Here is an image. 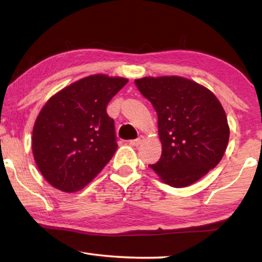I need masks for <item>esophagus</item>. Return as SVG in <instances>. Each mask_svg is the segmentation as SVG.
Returning <instances> with one entry per match:
<instances>
[{
  "label": "esophagus",
  "instance_id": "obj_1",
  "mask_svg": "<svg viewBox=\"0 0 262 262\" xmlns=\"http://www.w3.org/2000/svg\"><path fill=\"white\" fill-rule=\"evenodd\" d=\"M143 141H144V137H143V136H140V137H137L136 140L130 141L129 144H130L132 146H138V145H141Z\"/></svg>",
  "mask_w": 262,
  "mask_h": 262
}]
</instances>
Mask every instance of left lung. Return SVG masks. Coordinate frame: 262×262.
I'll return each instance as SVG.
<instances>
[{
  "label": "left lung",
  "instance_id": "left-lung-1",
  "mask_svg": "<svg viewBox=\"0 0 262 262\" xmlns=\"http://www.w3.org/2000/svg\"><path fill=\"white\" fill-rule=\"evenodd\" d=\"M158 115L162 154L148 166L166 185H192L220 163L229 143L225 111L213 93L180 76L135 80Z\"/></svg>",
  "mask_w": 262,
  "mask_h": 262
}]
</instances>
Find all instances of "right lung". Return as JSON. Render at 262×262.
<instances>
[{
	"mask_svg": "<svg viewBox=\"0 0 262 262\" xmlns=\"http://www.w3.org/2000/svg\"><path fill=\"white\" fill-rule=\"evenodd\" d=\"M128 82L96 74L48 100L32 130V153L39 171L55 188L79 191L101 171L117 147L107 105Z\"/></svg>",
	"mask_w": 262,
	"mask_h": 262,
	"instance_id": "1",
	"label": "right lung"
}]
</instances>
